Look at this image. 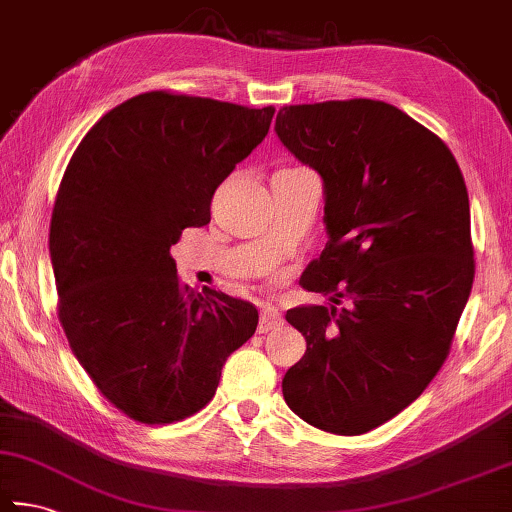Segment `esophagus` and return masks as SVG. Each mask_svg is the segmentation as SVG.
Returning a JSON list of instances; mask_svg holds the SVG:
<instances>
[{"instance_id": "34e87169", "label": "esophagus", "mask_w": 512, "mask_h": 512, "mask_svg": "<svg viewBox=\"0 0 512 512\" xmlns=\"http://www.w3.org/2000/svg\"><path fill=\"white\" fill-rule=\"evenodd\" d=\"M282 324V315L273 306H264L262 313H259V324H257V331L259 333H268L273 331L275 327H280Z\"/></svg>"}]
</instances>
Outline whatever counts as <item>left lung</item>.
Wrapping results in <instances>:
<instances>
[{
	"instance_id": "8db88e82",
	"label": "left lung",
	"mask_w": 512,
	"mask_h": 512,
	"mask_svg": "<svg viewBox=\"0 0 512 512\" xmlns=\"http://www.w3.org/2000/svg\"><path fill=\"white\" fill-rule=\"evenodd\" d=\"M275 132L324 181L329 241L302 286L333 302L286 313L306 353L284 401L318 430L365 434L450 353L475 280L466 181L439 136L383 100L286 105Z\"/></svg>"
}]
</instances>
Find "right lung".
Here are the masks:
<instances>
[{"label": "right lung", "instance_id": "1", "mask_svg": "<svg viewBox=\"0 0 512 512\" xmlns=\"http://www.w3.org/2000/svg\"><path fill=\"white\" fill-rule=\"evenodd\" d=\"M275 107L147 91L107 111L73 152L49 253L58 320L107 401L145 425L183 421L257 329L255 304L176 275L170 248L264 141Z\"/></svg>", "mask_w": 512, "mask_h": 512}]
</instances>
